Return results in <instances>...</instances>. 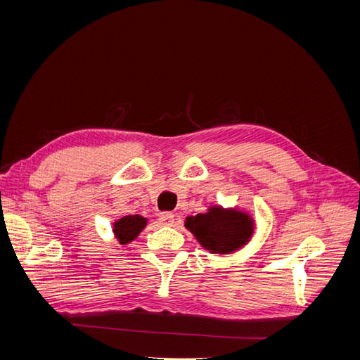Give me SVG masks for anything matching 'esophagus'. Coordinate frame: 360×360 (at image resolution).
Segmentation results:
<instances>
[{"mask_svg":"<svg viewBox=\"0 0 360 360\" xmlns=\"http://www.w3.org/2000/svg\"><path fill=\"white\" fill-rule=\"evenodd\" d=\"M159 222L165 226H169L174 224V214L171 212H163L159 216Z\"/></svg>","mask_w":360,"mask_h":360,"instance_id":"1","label":"esophagus"}]
</instances>
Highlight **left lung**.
I'll return each mask as SVG.
<instances>
[{"instance_id":"obj_1","label":"left lung","mask_w":360,"mask_h":360,"mask_svg":"<svg viewBox=\"0 0 360 360\" xmlns=\"http://www.w3.org/2000/svg\"><path fill=\"white\" fill-rule=\"evenodd\" d=\"M189 230L207 252L226 255L248 245L255 233V219L249 212L238 207L214 204L207 212L184 219Z\"/></svg>"}]
</instances>
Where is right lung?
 <instances>
[{
	"mask_svg": "<svg viewBox=\"0 0 360 360\" xmlns=\"http://www.w3.org/2000/svg\"><path fill=\"white\" fill-rule=\"evenodd\" d=\"M147 217L139 214H127L112 224V233L120 245H127L141 234L147 226Z\"/></svg>",
	"mask_w": 360,
	"mask_h": 360,
	"instance_id": "obj_1",
	"label": "right lung"
}]
</instances>
